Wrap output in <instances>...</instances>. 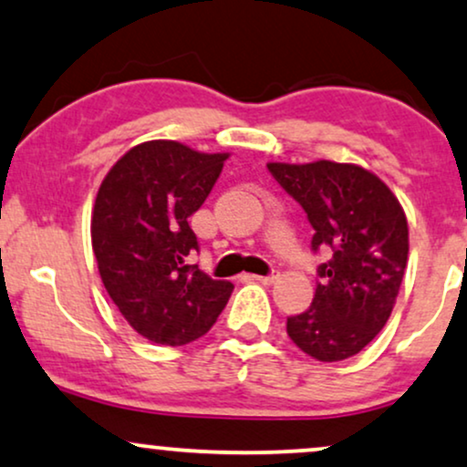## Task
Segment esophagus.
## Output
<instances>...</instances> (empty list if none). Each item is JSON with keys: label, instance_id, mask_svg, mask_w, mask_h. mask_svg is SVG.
Returning <instances> with one entry per match:
<instances>
[{"label": "esophagus", "instance_id": "34e87169", "mask_svg": "<svg viewBox=\"0 0 467 467\" xmlns=\"http://www.w3.org/2000/svg\"><path fill=\"white\" fill-rule=\"evenodd\" d=\"M253 281H257V284H264V285H270L275 284V281L279 279V273H273V275H266V277H262V275H253L251 277Z\"/></svg>", "mask_w": 467, "mask_h": 467}]
</instances>
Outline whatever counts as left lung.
<instances>
[{
    "mask_svg": "<svg viewBox=\"0 0 467 467\" xmlns=\"http://www.w3.org/2000/svg\"><path fill=\"white\" fill-rule=\"evenodd\" d=\"M268 171L307 212L312 249L331 246L307 312L287 318V336L318 361H342L377 337L392 314L410 255L400 201L359 164L316 160L268 162Z\"/></svg>",
    "mask_w": 467,
    "mask_h": 467,
    "instance_id": "obj_1",
    "label": "left lung"
}]
</instances>
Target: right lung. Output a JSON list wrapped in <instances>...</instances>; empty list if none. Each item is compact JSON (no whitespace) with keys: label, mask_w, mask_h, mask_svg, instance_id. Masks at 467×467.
Masks as SVG:
<instances>
[{"label":"right lung","mask_w":467,"mask_h":467,"mask_svg":"<svg viewBox=\"0 0 467 467\" xmlns=\"http://www.w3.org/2000/svg\"><path fill=\"white\" fill-rule=\"evenodd\" d=\"M227 158L177 140H147L120 155L97 190L90 218L97 268L119 312L149 342H194L232 296V281L210 279L188 264L199 249L188 218Z\"/></svg>","instance_id":"right-lung-1"}]
</instances>
